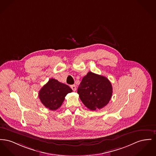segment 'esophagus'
<instances>
[{
  "label": "esophagus",
  "instance_id": "obj_1",
  "mask_svg": "<svg viewBox=\"0 0 156 156\" xmlns=\"http://www.w3.org/2000/svg\"><path fill=\"white\" fill-rule=\"evenodd\" d=\"M71 89L73 90V91H75L76 90V87L75 85H71Z\"/></svg>",
  "mask_w": 156,
  "mask_h": 156
}]
</instances>
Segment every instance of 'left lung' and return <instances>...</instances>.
<instances>
[{
  "label": "left lung",
  "mask_w": 156,
  "mask_h": 156,
  "mask_svg": "<svg viewBox=\"0 0 156 156\" xmlns=\"http://www.w3.org/2000/svg\"><path fill=\"white\" fill-rule=\"evenodd\" d=\"M78 94L83 104L90 110H100L110 101L112 87L106 77L92 72L83 76L80 83Z\"/></svg>",
  "instance_id": "8db88e82"
}]
</instances>
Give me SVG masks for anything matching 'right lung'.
<instances>
[{
	"label": "right lung",
	"instance_id": "obj_1",
	"mask_svg": "<svg viewBox=\"0 0 156 156\" xmlns=\"http://www.w3.org/2000/svg\"><path fill=\"white\" fill-rule=\"evenodd\" d=\"M72 91L68 85L51 78L39 92V98L45 107L54 111L62 105L65 96Z\"/></svg>",
	"mask_w": 156,
	"mask_h": 156
}]
</instances>
